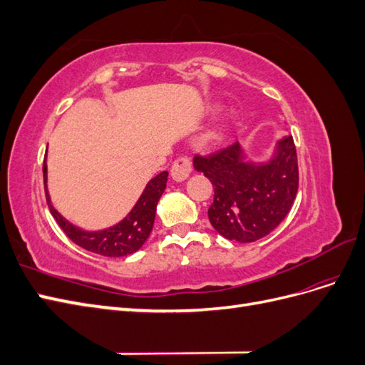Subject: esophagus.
<instances>
[{"instance_id":"obj_1","label":"esophagus","mask_w":365,"mask_h":365,"mask_svg":"<svg viewBox=\"0 0 365 365\" xmlns=\"http://www.w3.org/2000/svg\"><path fill=\"white\" fill-rule=\"evenodd\" d=\"M192 172V160L187 157H180L176 158L172 164L170 175L175 181H184L189 178V175Z\"/></svg>"}]
</instances>
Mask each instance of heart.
Segmentation results:
<instances>
[{
	"mask_svg": "<svg viewBox=\"0 0 365 365\" xmlns=\"http://www.w3.org/2000/svg\"><path fill=\"white\" fill-rule=\"evenodd\" d=\"M219 138V134H216V132H210V134H207L205 135V143H213V141H216Z\"/></svg>",
	"mask_w": 365,
	"mask_h": 365,
	"instance_id": "obj_1",
	"label": "heart"
}]
</instances>
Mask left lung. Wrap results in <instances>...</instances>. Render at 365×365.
Wrapping results in <instances>:
<instances>
[{
    "label": "left lung",
    "instance_id": "obj_1",
    "mask_svg": "<svg viewBox=\"0 0 365 365\" xmlns=\"http://www.w3.org/2000/svg\"><path fill=\"white\" fill-rule=\"evenodd\" d=\"M193 165L215 187L208 219L220 236L240 244L256 242L289 213L298 190L294 138L283 137L268 163L245 160L236 141L207 157L195 155Z\"/></svg>",
    "mask_w": 365,
    "mask_h": 365
}]
</instances>
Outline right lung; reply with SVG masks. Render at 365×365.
<instances>
[{"label":"right lung","instance_id":"obj_1","mask_svg":"<svg viewBox=\"0 0 365 365\" xmlns=\"http://www.w3.org/2000/svg\"><path fill=\"white\" fill-rule=\"evenodd\" d=\"M43 187H46L47 204L53 217L56 219L59 227L63 230L76 245H79L88 251L101 254L106 257H123L128 254L138 251L143 244L148 240L153 220H155L157 204L165 189L168 182V172L158 173L155 178H152L145 192L141 193L140 200L130 210L129 215L120 220L114 227H109L101 231H85L79 227H74L67 219H63L54 207L51 205V200L47 192V163L43 160Z\"/></svg>","mask_w":365,"mask_h":365}]
</instances>
